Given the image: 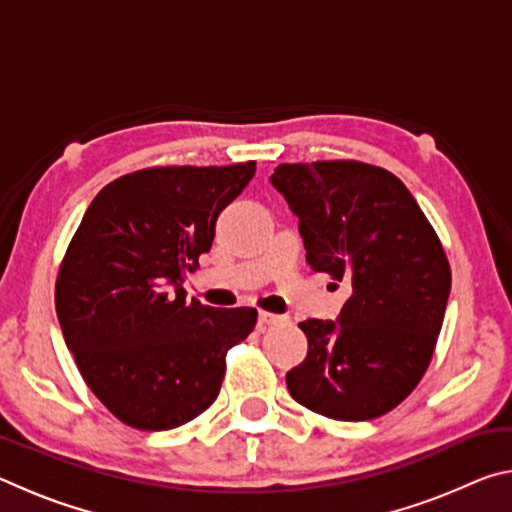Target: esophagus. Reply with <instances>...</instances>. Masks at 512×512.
Instances as JSON below:
<instances>
[{
    "label": "esophagus",
    "instance_id": "esophagus-1",
    "mask_svg": "<svg viewBox=\"0 0 512 512\" xmlns=\"http://www.w3.org/2000/svg\"><path fill=\"white\" fill-rule=\"evenodd\" d=\"M284 316L280 314H271V311H259V327H268V325H277L282 323Z\"/></svg>",
    "mask_w": 512,
    "mask_h": 512
}]
</instances>
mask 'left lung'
<instances>
[{"mask_svg":"<svg viewBox=\"0 0 512 512\" xmlns=\"http://www.w3.org/2000/svg\"><path fill=\"white\" fill-rule=\"evenodd\" d=\"M271 183L300 219L307 264L352 284L336 323H300L309 352L287 372L289 393L332 420L379 418L411 395L436 350L452 289L443 244L381 167L280 164Z\"/></svg>","mask_w":512,"mask_h":512,"instance_id":"left-lung-1","label":"left lung"}]
</instances>
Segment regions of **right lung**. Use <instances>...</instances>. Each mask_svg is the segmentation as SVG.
<instances>
[{
  "label": "right lung",
  "mask_w": 512,
  "mask_h": 512,
  "mask_svg": "<svg viewBox=\"0 0 512 512\" xmlns=\"http://www.w3.org/2000/svg\"><path fill=\"white\" fill-rule=\"evenodd\" d=\"M255 176L230 167H151L94 196L56 277V314L85 384L128 427L164 431L216 400L225 354L257 309L187 300L216 219Z\"/></svg>",
  "instance_id": "add662e5"
}]
</instances>
